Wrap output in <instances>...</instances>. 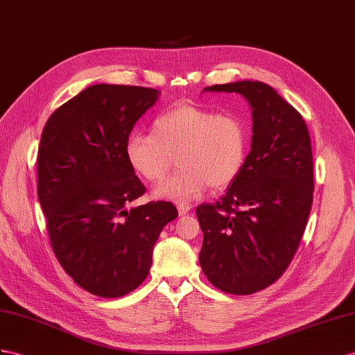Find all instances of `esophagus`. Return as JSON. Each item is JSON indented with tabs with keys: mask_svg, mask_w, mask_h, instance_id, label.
Listing matches in <instances>:
<instances>
[{
	"mask_svg": "<svg viewBox=\"0 0 355 355\" xmlns=\"http://www.w3.org/2000/svg\"><path fill=\"white\" fill-rule=\"evenodd\" d=\"M177 208H178V214H180V216H184V214H187L190 210H192V207L186 205V204H180Z\"/></svg>",
	"mask_w": 355,
	"mask_h": 355,
	"instance_id": "esophagus-1",
	"label": "esophagus"
}]
</instances>
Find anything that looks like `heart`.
Masks as SVG:
<instances>
[{
    "instance_id": "heart-1",
    "label": "heart",
    "mask_w": 355,
    "mask_h": 355,
    "mask_svg": "<svg viewBox=\"0 0 355 355\" xmlns=\"http://www.w3.org/2000/svg\"><path fill=\"white\" fill-rule=\"evenodd\" d=\"M249 150V129L235 115L198 105H180L160 114L153 135L132 132L125 141V159L144 180L156 183L177 157L181 168L153 190L160 199L190 202L208 186L223 189L239 177Z\"/></svg>"
}]
</instances>
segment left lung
I'll list each match as a JSON object with an SVG mask.
<instances>
[{
    "instance_id": "obj_1",
    "label": "left lung",
    "mask_w": 355,
    "mask_h": 355,
    "mask_svg": "<svg viewBox=\"0 0 355 355\" xmlns=\"http://www.w3.org/2000/svg\"><path fill=\"white\" fill-rule=\"evenodd\" d=\"M204 91L239 93L252 107V147L239 177L220 201L196 208L204 275L223 293L249 295L284 275L302 241L313 199L311 136L297 109L259 80Z\"/></svg>"
}]
</instances>
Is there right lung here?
<instances>
[{
  "instance_id": "obj_1",
  "label": "right lung",
  "mask_w": 355,
  "mask_h": 355,
  "mask_svg": "<svg viewBox=\"0 0 355 355\" xmlns=\"http://www.w3.org/2000/svg\"><path fill=\"white\" fill-rule=\"evenodd\" d=\"M159 94L91 85L61 105L42 133L37 195L52 250L67 275L97 297L138 288L162 230L178 216L165 201L127 208L145 186L127 163L125 141Z\"/></svg>"
}]
</instances>
